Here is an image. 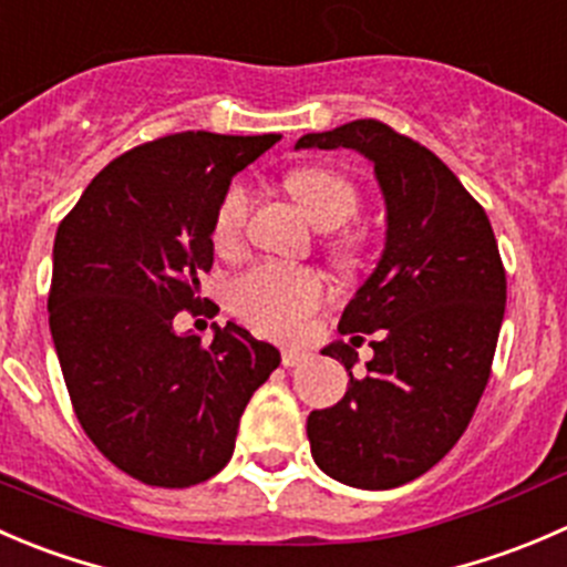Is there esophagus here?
Segmentation results:
<instances>
[{
	"instance_id": "1",
	"label": "esophagus",
	"mask_w": 567,
	"mask_h": 567,
	"mask_svg": "<svg viewBox=\"0 0 567 567\" xmlns=\"http://www.w3.org/2000/svg\"><path fill=\"white\" fill-rule=\"evenodd\" d=\"M308 358H311V352L300 350V347H284V352H281L284 367H300V363H306Z\"/></svg>"
}]
</instances>
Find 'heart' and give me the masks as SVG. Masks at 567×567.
Wrapping results in <instances>:
<instances>
[{"mask_svg": "<svg viewBox=\"0 0 567 567\" xmlns=\"http://www.w3.org/2000/svg\"><path fill=\"white\" fill-rule=\"evenodd\" d=\"M289 189L302 209L322 231L350 223L358 212V189L341 173L328 167H306L289 176ZM250 215V189L234 184L223 198L212 226V239L220 250H231L243 239L245 223ZM352 245H336L341 256L350 254ZM322 281L317 272L286 265H259L239 276L228 289L234 311L254 324L256 330L270 336H297L306 319L322 302Z\"/></svg>", "mask_w": 567, "mask_h": 567, "instance_id": "obj_1", "label": "heart"}]
</instances>
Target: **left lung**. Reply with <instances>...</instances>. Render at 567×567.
<instances>
[{"label": "left lung", "instance_id": "left-lung-1", "mask_svg": "<svg viewBox=\"0 0 567 567\" xmlns=\"http://www.w3.org/2000/svg\"><path fill=\"white\" fill-rule=\"evenodd\" d=\"M300 148L358 151L383 193V254L339 319V333L378 330L374 355L355 378L350 344L322 347L350 383L333 408L308 413L306 430L324 474L389 491L430 472L466 433L491 378L507 278L485 209L433 151L380 121L302 134Z\"/></svg>", "mask_w": 567, "mask_h": 567}]
</instances>
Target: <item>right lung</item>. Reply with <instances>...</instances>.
Here are the masks:
<instances>
[{
	"label": "right lung",
	"instance_id": "right-lung-1",
	"mask_svg": "<svg viewBox=\"0 0 567 567\" xmlns=\"http://www.w3.org/2000/svg\"><path fill=\"white\" fill-rule=\"evenodd\" d=\"M281 134L178 132L112 159L54 237L49 328L76 419L145 485L189 487L231 461L239 419L281 363L237 322L178 333L212 270V226L239 171Z\"/></svg>",
	"mask_w": 567,
	"mask_h": 567
}]
</instances>
